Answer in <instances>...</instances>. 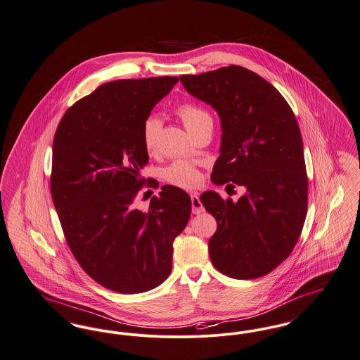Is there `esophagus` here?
I'll return each mask as SVG.
<instances>
[{
  "instance_id": "esophagus-1",
  "label": "esophagus",
  "mask_w": 360,
  "mask_h": 360,
  "mask_svg": "<svg viewBox=\"0 0 360 360\" xmlns=\"http://www.w3.org/2000/svg\"><path fill=\"white\" fill-rule=\"evenodd\" d=\"M191 205H192V213L193 214H200L205 212V207L199 199V196L196 193H192L191 195Z\"/></svg>"
}]
</instances>
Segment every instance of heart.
<instances>
[{
    "label": "heart",
    "instance_id": "obj_1",
    "mask_svg": "<svg viewBox=\"0 0 360 360\" xmlns=\"http://www.w3.org/2000/svg\"><path fill=\"white\" fill-rule=\"evenodd\" d=\"M177 112L188 131L193 129L202 121L212 120L210 115L205 109L191 103L181 105ZM160 129L161 120L158 116L150 115L144 120L142 127V141L148 153H153L157 148ZM164 177L169 183L187 190L196 188L202 183V173L199 172V169L186 161H176L172 165H169L168 168L164 170Z\"/></svg>",
    "mask_w": 360,
    "mask_h": 360
}]
</instances>
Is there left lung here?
Returning a JSON list of instances; mask_svg holds the SVG:
<instances>
[{
  "label": "left lung",
  "instance_id": "obj_1",
  "mask_svg": "<svg viewBox=\"0 0 360 360\" xmlns=\"http://www.w3.org/2000/svg\"><path fill=\"white\" fill-rule=\"evenodd\" d=\"M180 82L221 121L212 181L245 188L238 202L214 191L200 195L217 221L210 259L228 277H262L289 257L307 214L309 183L297 121L273 84L239 65L183 75Z\"/></svg>",
  "mask_w": 360,
  "mask_h": 360
}]
</instances>
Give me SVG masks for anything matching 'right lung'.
<instances>
[{"label":"right lung","mask_w":360,"mask_h":360,"mask_svg":"<svg viewBox=\"0 0 360 360\" xmlns=\"http://www.w3.org/2000/svg\"><path fill=\"white\" fill-rule=\"evenodd\" d=\"M177 82L105 83L65 112L54 135L50 187L67 243L93 280L119 293L168 278L173 240L191 216L190 195L174 186H162L147 212L135 203L148 162L144 120Z\"/></svg>","instance_id":"1"}]
</instances>
